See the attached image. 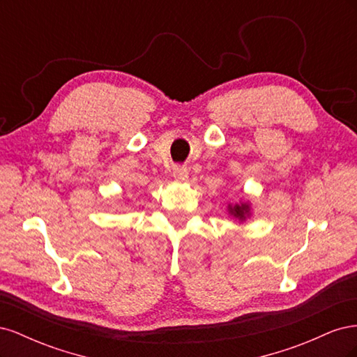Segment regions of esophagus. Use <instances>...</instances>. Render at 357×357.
Listing matches in <instances>:
<instances>
[{
  "mask_svg": "<svg viewBox=\"0 0 357 357\" xmlns=\"http://www.w3.org/2000/svg\"><path fill=\"white\" fill-rule=\"evenodd\" d=\"M188 176H189V172H188L186 167H176L174 169H172V177L178 181H185L188 178Z\"/></svg>",
  "mask_w": 357,
  "mask_h": 357,
  "instance_id": "1",
  "label": "esophagus"
}]
</instances>
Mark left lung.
Returning a JSON list of instances; mask_svg holds the SVG:
<instances>
[{
  "label": "left lung",
  "mask_w": 357,
  "mask_h": 357,
  "mask_svg": "<svg viewBox=\"0 0 357 357\" xmlns=\"http://www.w3.org/2000/svg\"><path fill=\"white\" fill-rule=\"evenodd\" d=\"M228 210H229V214H232L234 218L240 219V220H245L247 215H250V205H248L247 202L229 205Z\"/></svg>",
  "instance_id": "8db88e82"
}]
</instances>
